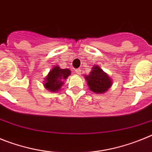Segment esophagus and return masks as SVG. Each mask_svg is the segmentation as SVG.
Instances as JSON below:
<instances>
[{
  "mask_svg": "<svg viewBox=\"0 0 152 152\" xmlns=\"http://www.w3.org/2000/svg\"><path fill=\"white\" fill-rule=\"evenodd\" d=\"M75 72H76V74H77V75H80V72H81V69H80V68L76 69V70H75Z\"/></svg>",
  "mask_w": 152,
  "mask_h": 152,
  "instance_id": "1",
  "label": "esophagus"
}]
</instances>
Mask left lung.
<instances>
[{"label": "left lung", "instance_id": "obj_1", "mask_svg": "<svg viewBox=\"0 0 152 152\" xmlns=\"http://www.w3.org/2000/svg\"><path fill=\"white\" fill-rule=\"evenodd\" d=\"M84 78L89 89L96 94L106 93L113 84L111 77L96 64L93 66L89 75H84Z\"/></svg>", "mask_w": 152, "mask_h": 152}]
</instances>
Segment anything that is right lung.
I'll return each mask as SVG.
<instances>
[{
    "label": "right lung",
    "mask_w": 152,
    "mask_h": 152,
    "mask_svg": "<svg viewBox=\"0 0 152 152\" xmlns=\"http://www.w3.org/2000/svg\"><path fill=\"white\" fill-rule=\"evenodd\" d=\"M71 75V71L68 68L62 69L59 66H54L44 79L43 85L50 92H58L64 85V80L68 78Z\"/></svg>",
    "instance_id": "add662e5"
}]
</instances>
